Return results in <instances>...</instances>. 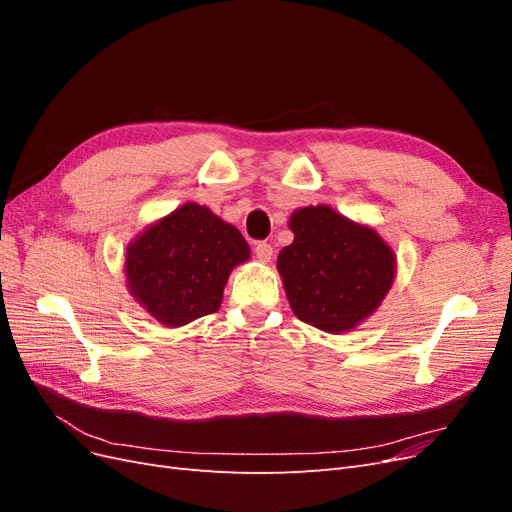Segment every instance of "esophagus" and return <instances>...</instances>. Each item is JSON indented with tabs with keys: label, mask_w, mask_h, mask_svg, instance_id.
I'll list each match as a JSON object with an SVG mask.
<instances>
[{
	"label": "esophagus",
	"mask_w": 512,
	"mask_h": 512,
	"mask_svg": "<svg viewBox=\"0 0 512 512\" xmlns=\"http://www.w3.org/2000/svg\"><path fill=\"white\" fill-rule=\"evenodd\" d=\"M254 254L260 262H269L271 256H273V245L267 243V241H258L256 247H254Z\"/></svg>",
	"instance_id": "34e87169"
}]
</instances>
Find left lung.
Returning a JSON list of instances; mask_svg holds the SVG:
<instances>
[{"mask_svg":"<svg viewBox=\"0 0 512 512\" xmlns=\"http://www.w3.org/2000/svg\"><path fill=\"white\" fill-rule=\"evenodd\" d=\"M294 241L277 256L294 316L327 333L350 331L389 292L395 256L376 230L331 207L292 213Z\"/></svg>","mask_w":512,"mask_h":512,"instance_id":"obj_1","label":"left lung"}]
</instances>
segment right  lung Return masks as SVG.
<instances>
[{"mask_svg":"<svg viewBox=\"0 0 512 512\" xmlns=\"http://www.w3.org/2000/svg\"><path fill=\"white\" fill-rule=\"evenodd\" d=\"M250 258L241 232L207 207L175 209L130 247V292L166 327H181L220 309L232 267Z\"/></svg>","mask_w":512,"mask_h":512,"instance_id":"obj_1","label":"right lung"}]
</instances>
